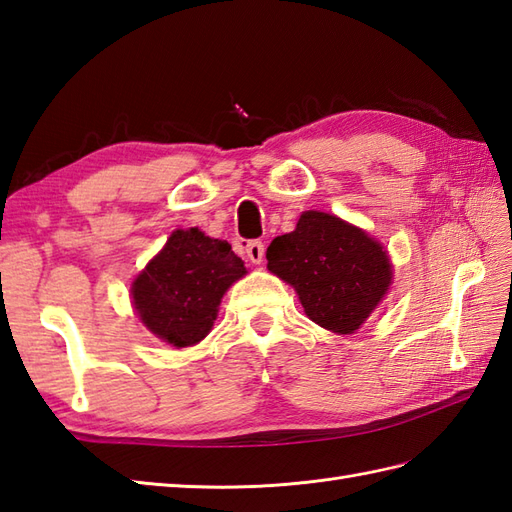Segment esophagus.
<instances>
[{
	"label": "esophagus",
	"mask_w": 512,
	"mask_h": 512,
	"mask_svg": "<svg viewBox=\"0 0 512 512\" xmlns=\"http://www.w3.org/2000/svg\"><path fill=\"white\" fill-rule=\"evenodd\" d=\"M246 255H248V259L253 261L255 266L261 264V261H264V255H266L264 242H261V240H251V242H248L246 244Z\"/></svg>",
	"instance_id": "34e87169"
}]
</instances>
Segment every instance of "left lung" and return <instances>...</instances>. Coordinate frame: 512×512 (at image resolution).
I'll return each instance as SVG.
<instances>
[{
    "label": "left lung",
    "instance_id": "obj_1",
    "mask_svg": "<svg viewBox=\"0 0 512 512\" xmlns=\"http://www.w3.org/2000/svg\"><path fill=\"white\" fill-rule=\"evenodd\" d=\"M268 270L290 283L309 320L337 335L355 333L391 285L383 244L324 212H303L292 233L268 246Z\"/></svg>",
    "mask_w": 512,
    "mask_h": 512
}]
</instances>
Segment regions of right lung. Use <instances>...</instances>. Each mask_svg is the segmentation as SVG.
I'll return each instance as SVG.
<instances>
[{"label": "right lung", "mask_w": 512, "mask_h": 512, "mask_svg": "<svg viewBox=\"0 0 512 512\" xmlns=\"http://www.w3.org/2000/svg\"><path fill=\"white\" fill-rule=\"evenodd\" d=\"M244 274L229 242L196 227L177 229L131 283V300L155 337L186 348L212 331L222 296Z\"/></svg>", "instance_id": "add662e5"}]
</instances>
